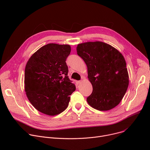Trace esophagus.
Masks as SVG:
<instances>
[{
    "label": "esophagus",
    "mask_w": 150,
    "mask_h": 150,
    "mask_svg": "<svg viewBox=\"0 0 150 150\" xmlns=\"http://www.w3.org/2000/svg\"><path fill=\"white\" fill-rule=\"evenodd\" d=\"M80 83H81V80H77V81L76 82V83L77 85H79Z\"/></svg>",
    "instance_id": "obj_1"
}]
</instances>
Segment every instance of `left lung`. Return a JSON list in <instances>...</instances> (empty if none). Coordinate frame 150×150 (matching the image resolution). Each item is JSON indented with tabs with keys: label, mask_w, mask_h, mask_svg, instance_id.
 I'll use <instances>...</instances> for the list:
<instances>
[{
	"label": "left lung",
	"mask_w": 150,
	"mask_h": 150,
	"mask_svg": "<svg viewBox=\"0 0 150 150\" xmlns=\"http://www.w3.org/2000/svg\"><path fill=\"white\" fill-rule=\"evenodd\" d=\"M77 54L88 67L93 93L87 102L98 110L117 106L129 86V74L122 54L106 43L96 41L78 44Z\"/></svg>",
	"instance_id": "8db88e82"
}]
</instances>
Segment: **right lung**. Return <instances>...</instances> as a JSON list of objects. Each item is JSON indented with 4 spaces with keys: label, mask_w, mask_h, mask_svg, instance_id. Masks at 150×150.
I'll list each match as a JSON object with an SVG mask.
<instances>
[{
    "label": "right lung",
    "mask_w": 150,
    "mask_h": 150,
    "mask_svg": "<svg viewBox=\"0 0 150 150\" xmlns=\"http://www.w3.org/2000/svg\"><path fill=\"white\" fill-rule=\"evenodd\" d=\"M69 45L48 44L29 59L25 68V88L33 106L48 115L64 111L76 86L68 78L66 64Z\"/></svg>",
    "instance_id": "add662e5"
}]
</instances>
